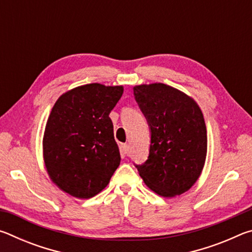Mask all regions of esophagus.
Masks as SVG:
<instances>
[{
    "label": "esophagus",
    "instance_id": "34e87169",
    "mask_svg": "<svg viewBox=\"0 0 252 252\" xmlns=\"http://www.w3.org/2000/svg\"><path fill=\"white\" fill-rule=\"evenodd\" d=\"M121 152H122L125 156L129 155V152H130V146H129V144H126V143L122 144V146H121Z\"/></svg>",
    "mask_w": 252,
    "mask_h": 252
}]
</instances>
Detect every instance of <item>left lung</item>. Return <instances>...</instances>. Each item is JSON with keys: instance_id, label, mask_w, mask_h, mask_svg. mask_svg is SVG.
Masks as SVG:
<instances>
[{"instance_id": "1", "label": "left lung", "mask_w": 252, "mask_h": 252, "mask_svg": "<svg viewBox=\"0 0 252 252\" xmlns=\"http://www.w3.org/2000/svg\"><path fill=\"white\" fill-rule=\"evenodd\" d=\"M151 129L148 160L138 168L149 189L164 198L187 192L200 177L207 158V127L192 97L163 83L133 88Z\"/></svg>"}]
</instances>
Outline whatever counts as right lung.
Wrapping results in <instances>:
<instances>
[{
	"label": "right lung",
	"mask_w": 252,
	"mask_h": 252,
	"mask_svg": "<svg viewBox=\"0 0 252 252\" xmlns=\"http://www.w3.org/2000/svg\"><path fill=\"white\" fill-rule=\"evenodd\" d=\"M122 93V85L84 84L53 105L43 135L44 164L52 182L72 197L100 193L120 164L109 114Z\"/></svg>",
	"instance_id": "obj_1"
}]
</instances>
